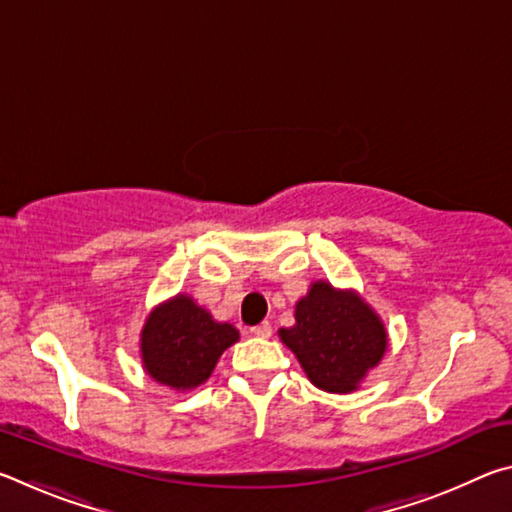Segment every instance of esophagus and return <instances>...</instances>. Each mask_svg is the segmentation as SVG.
I'll return each mask as SVG.
<instances>
[{"label":"esophagus","instance_id":"1","mask_svg":"<svg viewBox=\"0 0 512 512\" xmlns=\"http://www.w3.org/2000/svg\"><path fill=\"white\" fill-rule=\"evenodd\" d=\"M250 332H253L255 336H259V339H268V336L273 334V329H271V323H259L257 327L250 329Z\"/></svg>","mask_w":512,"mask_h":512}]
</instances>
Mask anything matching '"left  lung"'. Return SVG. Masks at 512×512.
<instances>
[{
	"label": "left lung",
	"mask_w": 512,
	"mask_h": 512,
	"mask_svg": "<svg viewBox=\"0 0 512 512\" xmlns=\"http://www.w3.org/2000/svg\"><path fill=\"white\" fill-rule=\"evenodd\" d=\"M296 325L280 327V341L296 354L307 379L325 393L359 391L388 350L381 316L359 291L314 280L296 302Z\"/></svg>",
	"instance_id": "obj_1"
}]
</instances>
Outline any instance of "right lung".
<instances>
[{
	"instance_id": "add662e5",
	"label": "right lung",
	"mask_w": 512,
	"mask_h": 512,
	"mask_svg": "<svg viewBox=\"0 0 512 512\" xmlns=\"http://www.w3.org/2000/svg\"><path fill=\"white\" fill-rule=\"evenodd\" d=\"M239 341V329L216 320L189 293L160 302L140 332V357L146 375L178 393L203 386L221 354Z\"/></svg>"
}]
</instances>
